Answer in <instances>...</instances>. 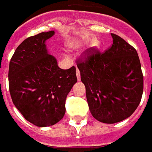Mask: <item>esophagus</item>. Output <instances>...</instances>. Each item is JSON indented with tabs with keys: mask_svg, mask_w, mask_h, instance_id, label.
Masks as SVG:
<instances>
[{
	"mask_svg": "<svg viewBox=\"0 0 152 152\" xmlns=\"http://www.w3.org/2000/svg\"><path fill=\"white\" fill-rule=\"evenodd\" d=\"M76 77H77V80H80V71L78 68H76Z\"/></svg>",
	"mask_w": 152,
	"mask_h": 152,
	"instance_id": "34e87169",
	"label": "esophagus"
}]
</instances>
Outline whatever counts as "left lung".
<instances>
[{
	"instance_id": "left-lung-1",
	"label": "left lung",
	"mask_w": 152,
	"mask_h": 152,
	"mask_svg": "<svg viewBox=\"0 0 152 152\" xmlns=\"http://www.w3.org/2000/svg\"><path fill=\"white\" fill-rule=\"evenodd\" d=\"M113 44L103 53L92 48L77 60L89 111L96 120L114 124L133 114L143 92V75L134 47L112 33Z\"/></svg>"
}]
</instances>
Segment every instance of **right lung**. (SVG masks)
Masks as SVG:
<instances>
[{"instance_id": "1", "label": "right lung", "mask_w": 152, "mask_h": 152, "mask_svg": "<svg viewBox=\"0 0 152 152\" xmlns=\"http://www.w3.org/2000/svg\"><path fill=\"white\" fill-rule=\"evenodd\" d=\"M54 31L27 38L12 56L9 66V89L13 103L23 117L38 127L62 120L68 93L77 81L76 67L58 66L49 54L45 41Z\"/></svg>"}]
</instances>
